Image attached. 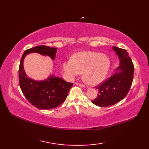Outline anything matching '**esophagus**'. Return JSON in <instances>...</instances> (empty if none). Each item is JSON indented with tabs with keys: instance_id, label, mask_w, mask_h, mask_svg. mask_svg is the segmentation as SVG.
Segmentation results:
<instances>
[{
	"instance_id": "esophagus-1",
	"label": "esophagus",
	"mask_w": 149,
	"mask_h": 149,
	"mask_svg": "<svg viewBox=\"0 0 149 149\" xmlns=\"http://www.w3.org/2000/svg\"><path fill=\"white\" fill-rule=\"evenodd\" d=\"M75 84H76V85H78V86H82V87H85V86H84V84H81V83H76Z\"/></svg>"
}]
</instances>
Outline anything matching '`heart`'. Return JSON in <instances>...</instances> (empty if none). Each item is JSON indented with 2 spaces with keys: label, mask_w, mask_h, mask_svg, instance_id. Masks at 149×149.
I'll return each mask as SVG.
<instances>
[{
  "label": "heart",
  "mask_w": 149,
  "mask_h": 149,
  "mask_svg": "<svg viewBox=\"0 0 149 149\" xmlns=\"http://www.w3.org/2000/svg\"><path fill=\"white\" fill-rule=\"evenodd\" d=\"M111 61L101 53L83 52L76 53L71 59L66 61L63 68L70 77L83 73L85 81L96 85L102 82L109 70Z\"/></svg>",
  "instance_id": "obj_1"
}]
</instances>
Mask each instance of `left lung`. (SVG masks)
Instances as JSON below:
<instances>
[{"instance_id": "8db88e82", "label": "left lung", "mask_w": 149, "mask_h": 149, "mask_svg": "<svg viewBox=\"0 0 149 149\" xmlns=\"http://www.w3.org/2000/svg\"><path fill=\"white\" fill-rule=\"evenodd\" d=\"M120 60L119 66L105 81L95 88L97 96L91 102L96 106L107 107L118 103L127 96L132 83L134 66L124 49L112 47Z\"/></svg>"}]
</instances>
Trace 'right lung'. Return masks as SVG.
I'll return each mask as SVG.
<instances>
[{"label":"right lung","mask_w":149,"mask_h":149,"mask_svg":"<svg viewBox=\"0 0 149 149\" xmlns=\"http://www.w3.org/2000/svg\"><path fill=\"white\" fill-rule=\"evenodd\" d=\"M56 52V48L39 45L26 49L20 60L19 73L22 91L30 103L40 109H50L60 106L65 101L73 84L54 75H50L44 81L29 78L24 69V60L25 56L31 53L47 55L55 60Z\"/></svg>","instance_id":"add662e5"}]
</instances>
